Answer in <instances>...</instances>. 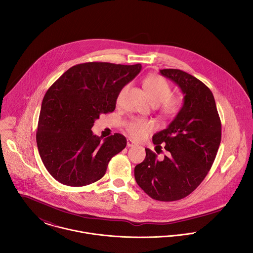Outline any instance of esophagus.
Listing matches in <instances>:
<instances>
[{"mask_svg":"<svg viewBox=\"0 0 253 253\" xmlns=\"http://www.w3.org/2000/svg\"><path fill=\"white\" fill-rule=\"evenodd\" d=\"M135 144H136V143H135L132 139L127 138V140H126V145H127V147H133Z\"/></svg>","mask_w":253,"mask_h":253,"instance_id":"34e87169","label":"esophagus"}]
</instances>
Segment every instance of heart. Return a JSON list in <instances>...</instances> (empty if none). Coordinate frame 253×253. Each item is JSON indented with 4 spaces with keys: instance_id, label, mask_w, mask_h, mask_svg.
Returning <instances> with one entry per match:
<instances>
[{
    "instance_id": "heart-1",
    "label": "heart",
    "mask_w": 253,
    "mask_h": 253,
    "mask_svg": "<svg viewBox=\"0 0 253 253\" xmlns=\"http://www.w3.org/2000/svg\"><path fill=\"white\" fill-rule=\"evenodd\" d=\"M145 92L154 105H160V113L162 117L170 119L174 118L180 111L181 101L172 97V87L169 83L164 78L157 75H149L145 78L142 83ZM126 86L123 87L118 95L120 101L122 95L126 91ZM154 129V124L150 121L142 119H133L126 124V130L129 135L136 139L142 140Z\"/></svg>"
}]
</instances>
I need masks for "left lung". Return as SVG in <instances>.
Here are the masks:
<instances>
[{"instance_id": "obj_1", "label": "left lung", "mask_w": 253, "mask_h": 253, "mask_svg": "<svg viewBox=\"0 0 253 253\" xmlns=\"http://www.w3.org/2000/svg\"><path fill=\"white\" fill-rule=\"evenodd\" d=\"M160 73L180 87L184 102L169 126L153 136L156 152L166 144L167 156L159 160L146 148L134 177L152 199L172 202L190 195L209 173L221 141V122L213 94L203 82L178 69Z\"/></svg>"}]
</instances>
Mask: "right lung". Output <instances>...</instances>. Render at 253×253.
<instances>
[{
	"instance_id": "obj_1",
	"label": "right lung",
	"mask_w": 253,
	"mask_h": 253,
	"mask_svg": "<svg viewBox=\"0 0 253 253\" xmlns=\"http://www.w3.org/2000/svg\"><path fill=\"white\" fill-rule=\"evenodd\" d=\"M141 64L87 62L68 69L47 89L39 117L36 140L41 159L55 180L81 187L101 179L110 160L126 146L115 133L104 140L91 127L113 112L122 88Z\"/></svg>"
}]
</instances>
